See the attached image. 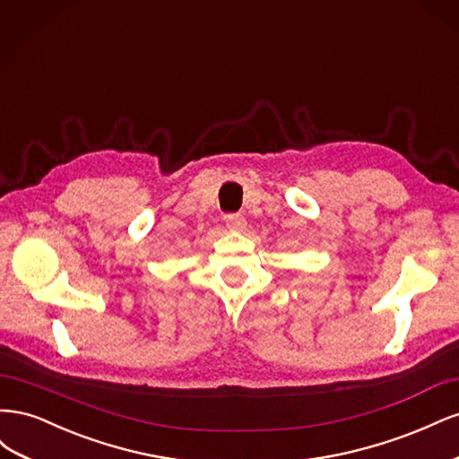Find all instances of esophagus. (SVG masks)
Segmentation results:
<instances>
[{
    "instance_id": "34e87169",
    "label": "esophagus",
    "mask_w": 459,
    "mask_h": 459,
    "mask_svg": "<svg viewBox=\"0 0 459 459\" xmlns=\"http://www.w3.org/2000/svg\"><path fill=\"white\" fill-rule=\"evenodd\" d=\"M226 226L230 231H241L247 226V220L241 214H230L226 216Z\"/></svg>"
}]
</instances>
